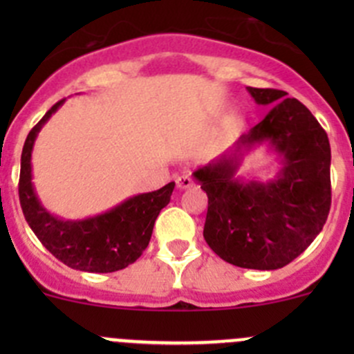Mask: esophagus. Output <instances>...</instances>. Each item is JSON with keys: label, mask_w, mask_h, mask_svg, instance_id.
<instances>
[{"label": "esophagus", "mask_w": 354, "mask_h": 354, "mask_svg": "<svg viewBox=\"0 0 354 354\" xmlns=\"http://www.w3.org/2000/svg\"><path fill=\"white\" fill-rule=\"evenodd\" d=\"M176 187L180 190H187V188L194 187V180H192L190 174H181V176L176 178Z\"/></svg>", "instance_id": "esophagus-1"}]
</instances>
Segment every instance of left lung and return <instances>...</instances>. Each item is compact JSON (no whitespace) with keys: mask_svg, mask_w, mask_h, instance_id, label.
I'll use <instances>...</instances> for the list:
<instances>
[{"mask_svg":"<svg viewBox=\"0 0 354 354\" xmlns=\"http://www.w3.org/2000/svg\"><path fill=\"white\" fill-rule=\"evenodd\" d=\"M257 104L272 106L231 151L194 173L207 194L203 238L214 253L243 269L276 270L301 255L330 210V145L306 106L284 91L248 87ZM267 143L280 157L274 180L236 176L246 151Z\"/></svg>","mask_w":354,"mask_h":354,"instance_id":"left-lung-1","label":"left lung"}]
</instances>
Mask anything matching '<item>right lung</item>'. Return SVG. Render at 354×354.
<instances>
[{
    "mask_svg": "<svg viewBox=\"0 0 354 354\" xmlns=\"http://www.w3.org/2000/svg\"><path fill=\"white\" fill-rule=\"evenodd\" d=\"M65 102H56L27 135L20 160L19 197L25 221L42 245L71 269L84 272H114L133 263L151 241L154 223L169 203L174 181L149 194L135 195L104 214L82 221H66L49 212L32 183V149L46 121Z\"/></svg>",
    "mask_w": 354,
    "mask_h": 354,
    "instance_id": "add662e5",
    "label": "right lung"
}]
</instances>
